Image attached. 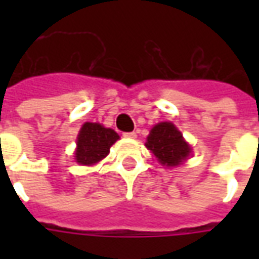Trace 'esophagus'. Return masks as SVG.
Listing matches in <instances>:
<instances>
[{
    "mask_svg": "<svg viewBox=\"0 0 259 259\" xmlns=\"http://www.w3.org/2000/svg\"><path fill=\"white\" fill-rule=\"evenodd\" d=\"M123 137L136 138V137H137V134H136V132H129V133H123Z\"/></svg>",
    "mask_w": 259,
    "mask_h": 259,
    "instance_id": "34e87169",
    "label": "esophagus"
}]
</instances>
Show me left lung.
Instances as JSON below:
<instances>
[{
  "label": "left lung",
  "mask_w": 259,
  "mask_h": 259,
  "mask_svg": "<svg viewBox=\"0 0 259 259\" xmlns=\"http://www.w3.org/2000/svg\"><path fill=\"white\" fill-rule=\"evenodd\" d=\"M145 145L166 166L179 165L191 153V148L183 140V134L170 122H161L154 126Z\"/></svg>",
  "instance_id": "left-lung-1"
}]
</instances>
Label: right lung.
Here are the masks:
<instances>
[{"mask_svg": "<svg viewBox=\"0 0 259 259\" xmlns=\"http://www.w3.org/2000/svg\"><path fill=\"white\" fill-rule=\"evenodd\" d=\"M118 136L113 129L103 127L99 123L86 122L78 134L75 160L80 165H93L105 158L110 152V146L117 141Z\"/></svg>", "mask_w": 259, "mask_h": 259, "instance_id": "right-lung-1", "label": "right lung"}]
</instances>
